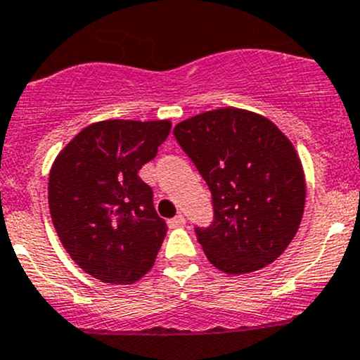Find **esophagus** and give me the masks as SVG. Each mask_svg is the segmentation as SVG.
<instances>
[{"label": "esophagus", "mask_w": 360, "mask_h": 360, "mask_svg": "<svg viewBox=\"0 0 360 360\" xmlns=\"http://www.w3.org/2000/svg\"><path fill=\"white\" fill-rule=\"evenodd\" d=\"M167 224H169V228H179V226H184V224H186V219H184L183 214H177L176 217H172V219L167 221Z\"/></svg>", "instance_id": "34e87169"}]
</instances>
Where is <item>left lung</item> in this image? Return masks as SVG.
Listing matches in <instances>:
<instances>
[{
    "label": "left lung",
    "mask_w": 360,
    "mask_h": 360,
    "mask_svg": "<svg viewBox=\"0 0 360 360\" xmlns=\"http://www.w3.org/2000/svg\"><path fill=\"white\" fill-rule=\"evenodd\" d=\"M174 136L212 195L195 226L207 259L230 275L274 263L300 228L307 184L291 141L264 116L221 108L177 123Z\"/></svg>",
    "instance_id": "left-lung-1"
}]
</instances>
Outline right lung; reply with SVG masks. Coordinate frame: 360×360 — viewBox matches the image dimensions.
Here are the masks:
<instances>
[{
  "instance_id": "obj_1",
  "label": "right lung",
  "mask_w": 360,
  "mask_h": 360,
  "mask_svg": "<svg viewBox=\"0 0 360 360\" xmlns=\"http://www.w3.org/2000/svg\"><path fill=\"white\" fill-rule=\"evenodd\" d=\"M169 120H106L83 129L53 162L49 205L76 264L106 284H134L153 268L167 224L139 177L170 132Z\"/></svg>"
}]
</instances>
